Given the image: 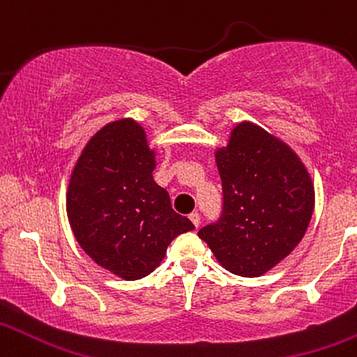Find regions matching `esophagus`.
<instances>
[{
    "instance_id": "1",
    "label": "esophagus",
    "mask_w": 357,
    "mask_h": 357,
    "mask_svg": "<svg viewBox=\"0 0 357 357\" xmlns=\"http://www.w3.org/2000/svg\"><path fill=\"white\" fill-rule=\"evenodd\" d=\"M189 219H190V222L194 224L195 227H199V224H200V215L197 214V212H192V214L189 215Z\"/></svg>"
}]
</instances>
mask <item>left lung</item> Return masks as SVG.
Here are the masks:
<instances>
[{
  "label": "left lung",
  "mask_w": 357,
  "mask_h": 357,
  "mask_svg": "<svg viewBox=\"0 0 357 357\" xmlns=\"http://www.w3.org/2000/svg\"><path fill=\"white\" fill-rule=\"evenodd\" d=\"M215 165L222 211L199 238L231 273L263 275L302 241L314 212L312 180L285 143L251 123L232 130Z\"/></svg>",
  "instance_id": "obj_1"
}]
</instances>
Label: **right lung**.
<instances>
[{"instance_id": "obj_1", "label": "right lung", "mask_w": 357, "mask_h": 357, "mask_svg": "<svg viewBox=\"0 0 357 357\" xmlns=\"http://www.w3.org/2000/svg\"><path fill=\"white\" fill-rule=\"evenodd\" d=\"M153 168L143 128L119 119L92 136L72 172L67 214L75 239L99 266L125 280L150 275L168 244L194 229L172 209Z\"/></svg>"}]
</instances>
